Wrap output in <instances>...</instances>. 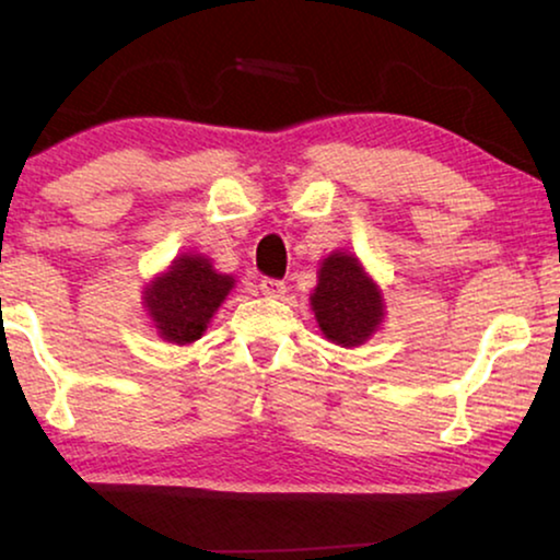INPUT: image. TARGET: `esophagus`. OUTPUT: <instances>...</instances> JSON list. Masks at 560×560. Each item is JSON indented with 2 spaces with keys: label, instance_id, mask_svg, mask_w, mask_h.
<instances>
[{
  "label": "esophagus",
  "instance_id": "esophagus-1",
  "mask_svg": "<svg viewBox=\"0 0 560 560\" xmlns=\"http://www.w3.org/2000/svg\"><path fill=\"white\" fill-rule=\"evenodd\" d=\"M259 293L267 298H282V293H285V282L275 280V278H265L262 282H259Z\"/></svg>",
  "mask_w": 560,
  "mask_h": 560
}]
</instances>
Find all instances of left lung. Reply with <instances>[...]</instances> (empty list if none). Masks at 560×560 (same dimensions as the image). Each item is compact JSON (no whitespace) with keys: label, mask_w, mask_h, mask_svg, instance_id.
<instances>
[{"label":"left lung","mask_w":560,"mask_h":560,"mask_svg":"<svg viewBox=\"0 0 560 560\" xmlns=\"http://www.w3.org/2000/svg\"><path fill=\"white\" fill-rule=\"evenodd\" d=\"M311 305L326 339L341 347L366 341L382 324L380 290L347 252H334L324 259Z\"/></svg>","instance_id":"8db88e82"}]
</instances>
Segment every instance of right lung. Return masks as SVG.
Instances as JSON below:
<instances>
[{"mask_svg": "<svg viewBox=\"0 0 560 560\" xmlns=\"http://www.w3.org/2000/svg\"><path fill=\"white\" fill-rule=\"evenodd\" d=\"M234 288V278L219 275L201 255H183L144 293V303L160 336L173 343L201 339L213 311Z\"/></svg>", "mask_w": 560, "mask_h": 560, "instance_id": "right-lung-1", "label": "right lung"}]
</instances>
